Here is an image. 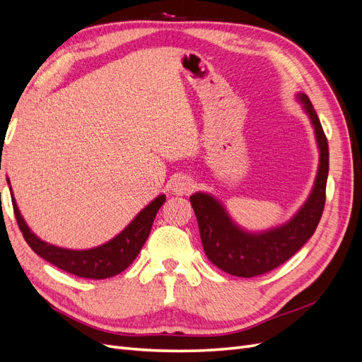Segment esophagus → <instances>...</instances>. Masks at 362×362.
I'll return each instance as SVG.
<instances>
[{
  "label": "esophagus",
  "mask_w": 362,
  "mask_h": 362,
  "mask_svg": "<svg viewBox=\"0 0 362 362\" xmlns=\"http://www.w3.org/2000/svg\"><path fill=\"white\" fill-rule=\"evenodd\" d=\"M194 182L190 177H185V175H180V177L175 178L170 184V189L175 194L182 196V194H190L193 192Z\"/></svg>",
  "instance_id": "1"
}]
</instances>
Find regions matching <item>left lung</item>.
Segmentation results:
<instances>
[{
  "label": "left lung",
  "instance_id": "obj_1",
  "mask_svg": "<svg viewBox=\"0 0 362 362\" xmlns=\"http://www.w3.org/2000/svg\"><path fill=\"white\" fill-rule=\"evenodd\" d=\"M299 98L315 129L320 164L308 201L288 223L267 233L250 234L234 225L222 204L213 196L206 193L190 196L205 254L214 266L229 275L254 278L284 264L308 242L322 218L329 172V148L310 98L306 95H299Z\"/></svg>",
  "mask_w": 362,
  "mask_h": 362
}]
</instances>
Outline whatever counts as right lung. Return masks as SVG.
<instances>
[{
    "instance_id": "obj_1",
    "label": "right lung",
    "mask_w": 362,
    "mask_h": 362,
    "mask_svg": "<svg viewBox=\"0 0 362 362\" xmlns=\"http://www.w3.org/2000/svg\"><path fill=\"white\" fill-rule=\"evenodd\" d=\"M164 201H166V196H158L145 210H141L137 214L134 221L122 233L116 235L108 243L87 250H72L42 242L40 238L33 234L18 210L16 201L12 198L18 226L28 246L39 257L47 259L56 267L72 273L75 276L89 279L112 278L117 275V273L124 272L136 259L139 252L146 242L152 223H154L156 214L158 213Z\"/></svg>"
}]
</instances>
